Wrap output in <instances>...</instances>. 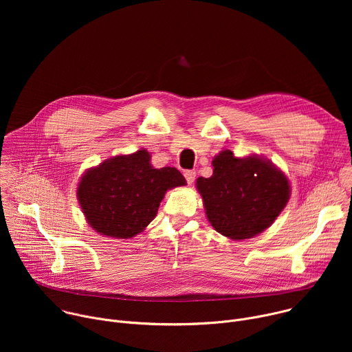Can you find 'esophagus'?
Masks as SVG:
<instances>
[{
    "instance_id": "obj_1",
    "label": "esophagus",
    "mask_w": 352,
    "mask_h": 352,
    "mask_svg": "<svg viewBox=\"0 0 352 352\" xmlns=\"http://www.w3.org/2000/svg\"><path fill=\"white\" fill-rule=\"evenodd\" d=\"M184 175H185V179H186V182L190 185V184H193V181H195V177H196V173L193 171V170H188V171H185L184 173Z\"/></svg>"
}]
</instances>
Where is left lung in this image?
<instances>
[{
  "instance_id": "1",
  "label": "left lung",
  "mask_w": 352,
  "mask_h": 352,
  "mask_svg": "<svg viewBox=\"0 0 352 352\" xmlns=\"http://www.w3.org/2000/svg\"><path fill=\"white\" fill-rule=\"evenodd\" d=\"M213 175L196 179L208 220L234 241L252 238L280 216L289 199L288 178L270 160L235 157L223 150L212 162Z\"/></svg>"
}]
</instances>
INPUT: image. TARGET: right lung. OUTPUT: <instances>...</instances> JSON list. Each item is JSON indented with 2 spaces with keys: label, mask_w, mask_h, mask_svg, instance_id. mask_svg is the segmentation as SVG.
<instances>
[{
  "label": "right lung",
  "mask_w": 352,
  "mask_h": 352,
  "mask_svg": "<svg viewBox=\"0 0 352 352\" xmlns=\"http://www.w3.org/2000/svg\"><path fill=\"white\" fill-rule=\"evenodd\" d=\"M184 185L186 181L177 168H155L150 164V153L140 148L87 170L76 195L94 231L126 239L142 232L156 217L168 189Z\"/></svg>",
  "instance_id": "add662e5"
}]
</instances>
